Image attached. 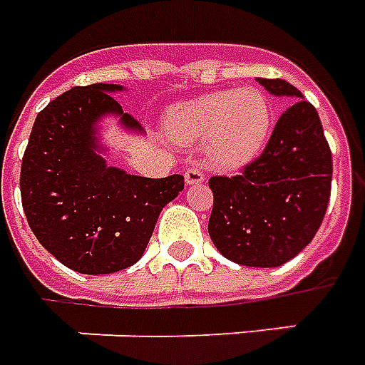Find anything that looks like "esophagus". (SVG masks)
<instances>
[{
  "label": "esophagus",
  "mask_w": 365,
  "mask_h": 365,
  "mask_svg": "<svg viewBox=\"0 0 365 365\" xmlns=\"http://www.w3.org/2000/svg\"><path fill=\"white\" fill-rule=\"evenodd\" d=\"M185 182H187L188 187H195V185H200V182H204L202 170H198V169L185 170Z\"/></svg>",
  "instance_id": "1"
}]
</instances>
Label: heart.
<instances>
[{
	"mask_svg": "<svg viewBox=\"0 0 365 365\" xmlns=\"http://www.w3.org/2000/svg\"><path fill=\"white\" fill-rule=\"evenodd\" d=\"M273 128V106L263 90L244 86L220 90L170 106L163 131L173 143H204L206 159L224 170L253 163L267 145Z\"/></svg>",
	"mask_w": 365,
	"mask_h": 365,
	"instance_id": "b5f03b06",
	"label": "heart"
}]
</instances>
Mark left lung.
Listing matches in <instances>:
<instances>
[{"label":"left lung","mask_w":365,"mask_h":365,"mask_svg":"<svg viewBox=\"0 0 365 365\" xmlns=\"http://www.w3.org/2000/svg\"><path fill=\"white\" fill-rule=\"evenodd\" d=\"M293 104L277 120L263 153L237 177H212L208 234L226 259L279 267L311 244L327 214L332 153L319 112L281 78H257Z\"/></svg>","instance_id":"obj_1"}]
</instances>
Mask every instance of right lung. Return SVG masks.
<instances>
[{"label":"right lung","mask_w":365,"mask_h":365,"mask_svg":"<svg viewBox=\"0 0 365 365\" xmlns=\"http://www.w3.org/2000/svg\"><path fill=\"white\" fill-rule=\"evenodd\" d=\"M120 84L71 88L38 112L21 163V200L33 234L68 269L108 275L141 259L182 175L147 178L106 163L100 121L143 129L113 100Z\"/></svg>","instance_id":"obj_1"}]
</instances>
